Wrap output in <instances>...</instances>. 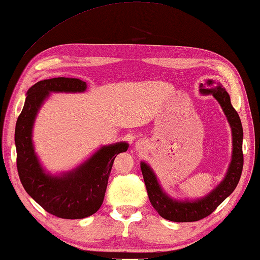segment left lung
Listing matches in <instances>:
<instances>
[{"mask_svg": "<svg viewBox=\"0 0 260 260\" xmlns=\"http://www.w3.org/2000/svg\"><path fill=\"white\" fill-rule=\"evenodd\" d=\"M202 94H212L218 101L232 127L233 153L232 161L222 182L203 198L197 201H176L162 191L156 175L146 162H141V170L146 185L147 194L152 206L162 218L176 222L197 221L209 216L225 199L232 194L240 179L244 166L243 155V126L238 113L231 103L229 94L220 83L208 80L199 85Z\"/></svg>", "mask_w": 260, "mask_h": 260, "instance_id": "left-lung-1", "label": "left lung"}]
</instances>
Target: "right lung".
Instances as JSON below:
<instances>
[{"instance_id": "1", "label": "right lung", "mask_w": 260, "mask_h": 260, "mask_svg": "<svg viewBox=\"0 0 260 260\" xmlns=\"http://www.w3.org/2000/svg\"><path fill=\"white\" fill-rule=\"evenodd\" d=\"M85 89L86 83L78 78L55 77L38 82L27 90L15 126L16 166L24 189L47 213L65 219L85 218L98 212L104 201L114 159L128 148L125 142L107 145L73 171L59 176L44 172L32 142L38 112L50 92L81 93Z\"/></svg>"}]
</instances>
